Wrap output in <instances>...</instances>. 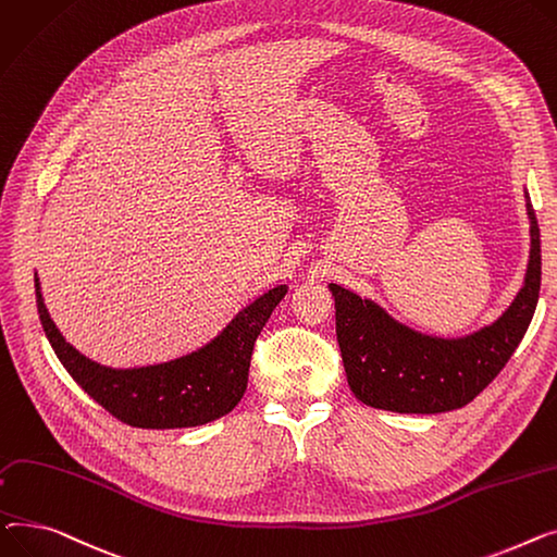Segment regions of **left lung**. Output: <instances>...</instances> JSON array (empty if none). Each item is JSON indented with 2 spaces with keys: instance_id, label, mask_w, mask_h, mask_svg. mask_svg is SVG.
<instances>
[{
  "instance_id": "1",
  "label": "left lung",
  "mask_w": 557,
  "mask_h": 557,
  "mask_svg": "<svg viewBox=\"0 0 557 557\" xmlns=\"http://www.w3.org/2000/svg\"><path fill=\"white\" fill-rule=\"evenodd\" d=\"M527 195L531 256L524 285L508 310L466 337H436L396 321L382 306L331 283L337 342L348 386L369 407L443 413L474 400L506 367L535 314L542 281L540 226Z\"/></svg>"
}]
</instances>
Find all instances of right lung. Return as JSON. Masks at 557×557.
Instances as JSON below:
<instances>
[{"instance_id":"right-lung-1","label":"right lung","mask_w":557,"mask_h":557,"mask_svg":"<svg viewBox=\"0 0 557 557\" xmlns=\"http://www.w3.org/2000/svg\"><path fill=\"white\" fill-rule=\"evenodd\" d=\"M285 294L287 285L260 294L218 337L171 362L112 369L91 362L60 335L36 278L42 329L62 367L106 411L141 430L198 428L232 411L245 396L253 342Z\"/></svg>"}]
</instances>
